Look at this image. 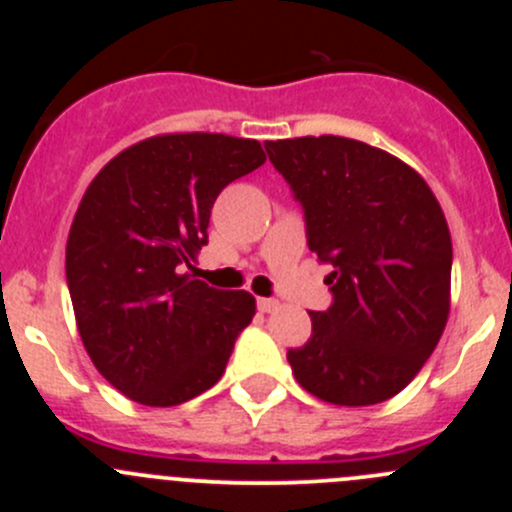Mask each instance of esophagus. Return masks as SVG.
<instances>
[{"mask_svg":"<svg viewBox=\"0 0 512 512\" xmlns=\"http://www.w3.org/2000/svg\"><path fill=\"white\" fill-rule=\"evenodd\" d=\"M277 299H272V297H260L257 299V307H260V312H275L277 309Z\"/></svg>","mask_w":512,"mask_h":512,"instance_id":"esophagus-1","label":"esophagus"}]
</instances>
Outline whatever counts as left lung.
I'll list each match as a JSON object with an SVG mask.
<instances>
[{
	"instance_id": "left-lung-1",
	"label": "left lung",
	"mask_w": 512,
	"mask_h": 512,
	"mask_svg": "<svg viewBox=\"0 0 512 512\" xmlns=\"http://www.w3.org/2000/svg\"><path fill=\"white\" fill-rule=\"evenodd\" d=\"M265 151L302 205L309 250L332 265V307L309 314L312 337L287 352L294 379L327 404H381L446 329V215L411 165L354 138H285Z\"/></svg>"
}]
</instances>
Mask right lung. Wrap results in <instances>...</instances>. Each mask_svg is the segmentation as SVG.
I'll return each instance as SVG.
<instances>
[{
	"instance_id": "right-lung-1",
	"label": "right lung",
	"mask_w": 512,
	"mask_h": 512,
	"mask_svg": "<svg viewBox=\"0 0 512 512\" xmlns=\"http://www.w3.org/2000/svg\"><path fill=\"white\" fill-rule=\"evenodd\" d=\"M262 163L252 138L165 133L118 153L86 188L66 282L86 352L128 399L178 406L223 376L255 297L208 287L185 267L208 245L220 190Z\"/></svg>"
}]
</instances>
